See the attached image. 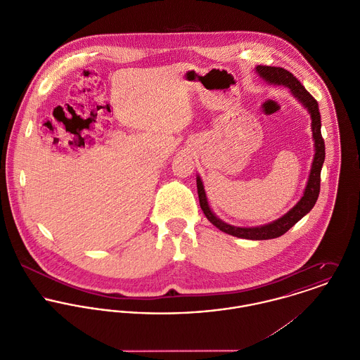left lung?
I'll return each instance as SVG.
<instances>
[{"mask_svg": "<svg viewBox=\"0 0 360 360\" xmlns=\"http://www.w3.org/2000/svg\"><path fill=\"white\" fill-rule=\"evenodd\" d=\"M257 73L269 83L274 84H283L291 90V93L308 108L310 117H311V131H313V140H314V158L309 174L308 186L305 188L304 197L301 201L294 206L288 213H285L283 217L277 219L273 223L260 226V227H234L230 226L220 219H217L210 207L207 205L206 201L205 191L204 186L200 177H197V188H198V198H200V205L204 210L207 220L214 224L219 230L238 237V238H247V240H270V238H277L283 234H285L297 221H300L307 213L311 210V207L316 204L319 193H320V172L321 166L324 162L326 156V148H324V140L321 137V122H320V112H319V103L311 97V94L308 90L301 84V82L288 70L283 68H276V66H263L259 65L257 68Z\"/></svg>", "mask_w": 360, "mask_h": 360, "instance_id": "left-lung-1", "label": "left lung"}]
</instances>
